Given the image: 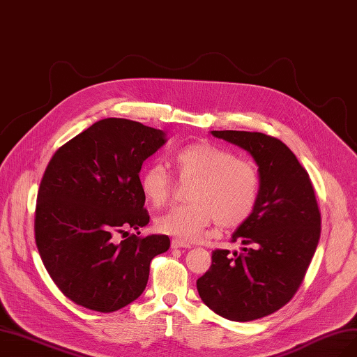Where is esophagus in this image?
<instances>
[{
	"instance_id": "obj_1",
	"label": "esophagus",
	"mask_w": 357,
	"mask_h": 357,
	"mask_svg": "<svg viewBox=\"0 0 357 357\" xmlns=\"http://www.w3.org/2000/svg\"><path fill=\"white\" fill-rule=\"evenodd\" d=\"M171 248H173V249H181V248L189 249L190 245L186 243V241L180 240V238H173V240H171Z\"/></svg>"
}]
</instances>
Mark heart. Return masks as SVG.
I'll use <instances>...</instances> for the list:
<instances>
[{"instance_id": "obj_1", "label": "heart", "mask_w": 357, "mask_h": 357, "mask_svg": "<svg viewBox=\"0 0 357 357\" xmlns=\"http://www.w3.org/2000/svg\"><path fill=\"white\" fill-rule=\"evenodd\" d=\"M178 178L189 181L188 204L169 208L155 220L156 230L180 240L202 237L215 218L221 227L245 222L258 204L261 177L256 167L212 144H192L171 155ZM174 189L168 169L153 162L140 173V190L153 206L164 205Z\"/></svg>"}]
</instances>
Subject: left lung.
<instances>
[{"mask_svg":"<svg viewBox=\"0 0 357 357\" xmlns=\"http://www.w3.org/2000/svg\"><path fill=\"white\" fill-rule=\"evenodd\" d=\"M211 133L253 156L261 190L252 215L231 236L245 245L243 252L213 250L196 287L217 315L255 321L287 305L301 287L321 237V212L307 171L280 139L258 132Z\"/></svg>","mask_w":357,"mask_h":357,"instance_id":"obj_1","label":"left lung"}]
</instances>
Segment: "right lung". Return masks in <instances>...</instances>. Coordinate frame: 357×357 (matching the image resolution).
Segmentation results:
<instances>
[{
    "label": "right lung",
    "mask_w": 357,
    "mask_h": 357,
    "mask_svg": "<svg viewBox=\"0 0 357 357\" xmlns=\"http://www.w3.org/2000/svg\"><path fill=\"white\" fill-rule=\"evenodd\" d=\"M164 144L162 130L105 119L52 155L38 190L35 240L70 301L108 313L144 293L151 261L168 250V236L130 234L120 243L114 236L149 222L139 171Z\"/></svg>",
    "instance_id": "1"
}]
</instances>
